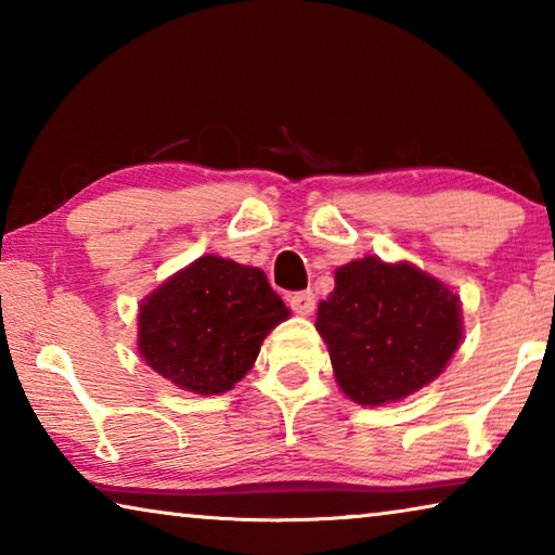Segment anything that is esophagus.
<instances>
[{
    "label": "esophagus",
    "mask_w": 555,
    "mask_h": 555,
    "mask_svg": "<svg viewBox=\"0 0 555 555\" xmlns=\"http://www.w3.org/2000/svg\"><path fill=\"white\" fill-rule=\"evenodd\" d=\"M288 306H291V311L298 315H311L315 308V296L311 294V291H298V294L288 296Z\"/></svg>",
    "instance_id": "1"
}]
</instances>
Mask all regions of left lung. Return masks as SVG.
<instances>
[{"mask_svg":"<svg viewBox=\"0 0 555 555\" xmlns=\"http://www.w3.org/2000/svg\"><path fill=\"white\" fill-rule=\"evenodd\" d=\"M335 382L362 406L401 401L446 370L463 340L460 296L409 261L354 259L318 306Z\"/></svg>","mask_w":555,"mask_h":555,"instance_id":"8db88e82","label":"left lung"}]
</instances>
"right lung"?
Returning a JSON list of instances; mask_svg holds the SVG:
<instances>
[{"instance_id": "add662e5", "label": "right lung", "mask_w": 555, "mask_h": 555, "mask_svg": "<svg viewBox=\"0 0 555 555\" xmlns=\"http://www.w3.org/2000/svg\"><path fill=\"white\" fill-rule=\"evenodd\" d=\"M286 318L264 271L205 255L142 300L137 345L164 379L212 397L255 367L264 337Z\"/></svg>"}]
</instances>
